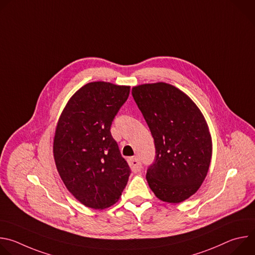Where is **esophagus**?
<instances>
[{
	"label": "esophagus",
	"mask_w": 255,
	"mask_h": 255,
	"mask_svg": "<svg viewBox=\"0 0 255 255\" xmlns=\"http://www.w3.org/2000/svg\"><path fill=\"white\" fill-rule=\"evenodd\" d=\"M129 165H130L131 169H132L133 171H135V172L140 171V170H141V167H142L140 159H139L138 157H136V156L129 159Z\"/></svg>",
	"instance_id": "obj_1"
}]
</instances>
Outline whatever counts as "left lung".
<instances>
[{"instance_id":"left-lung-1","label":"left lung","mask_w":255,"mask_h":255,"mask_svg":"<svg viewBox=\"0 0 255 255\" xmlns=\"http://www.w3.org/2000/svg\"><path fill=\"white\" fill-rule=\"evenodd\" d=\"M132 96L155 145L148 167L149 188L161 201L177 204L201 187L212 157V138L197 105L184 92L165 84H144Z\"/></svg>"}]
</instances>
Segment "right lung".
<instances>
[{"label": "right lung", "mask_w": 255, "mask_h": 255, "mask_svg": "<svg viewBox=\"0 0 255 255\" xmlns=\"http://www.w3.org/2000/svg\"><path fill=\"white\" fill-rule=\"evenodd\" d=\"M129 93V86L89 83L69 99L57 122V171L69 193L89 208L114 205L127 185L131 170L110 129Z\"/></svg>", "instance_id": "1"}]
</instances>
